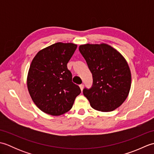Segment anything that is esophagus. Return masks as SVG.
<instances>
[{
  "label": "esophagus",
  "instance_id": "esophagus-1",
  "mask_svg": "<svg viewBox=\"0 0 154 154\" xmlns=\"http://www.w3.org/2000/svg\"><path fill=\"white\" fill-rule=\"evenodd\" d=\"M79 87H80V89H81V91H83V88H84V85H83V84H81V85H79Z\"/></svg>",
  "mask_w": 154,
  "mask_h": 154
}]
</instances>
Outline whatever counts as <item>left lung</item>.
<instances>
[{
  "instance_id": "left-lung-1",
  "label": "left lung",
  "mask_w": 154,
  "mask_h": 154,
  "mask_svg": "<svg viewBox=\"0 0 154 154\" xmlns=\"http://www.w3.org/2000/svg\"><path fill=\"white\" fill-rule=\"evenodd\" d=\"M79 50L93 75V86L83 94L91 107L101 112L119 108L128 95L131 72L126 60L116 49L106 44H83Z\"/></svg>"
}]
</instances>
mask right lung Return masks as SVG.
Segmentation results:
<instances>
[{"instance_id":"1","label":"right lung","mask_w":154,"mask_h":154,"mask_svg":"<svg viewBox=\"0 0 154 154\" xmlns=\"http://www.w3.org/2000/svg\"><path fill=\"white\" fill-rule=\"evenodd\" d=\"M73 43L57 42L39 51L32 61L27 77L28 92L42 112L60 116L69 110L79 87L72 82L67 64L76 50Z\"/></svg>"}]
</instances>
